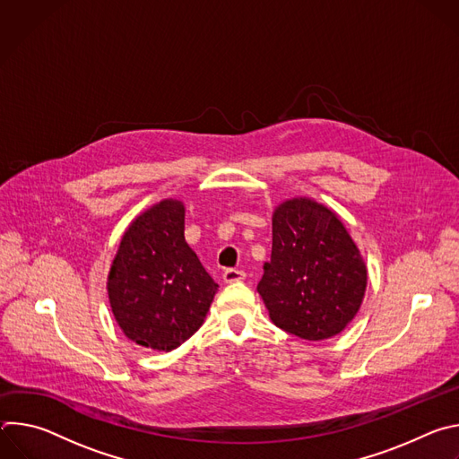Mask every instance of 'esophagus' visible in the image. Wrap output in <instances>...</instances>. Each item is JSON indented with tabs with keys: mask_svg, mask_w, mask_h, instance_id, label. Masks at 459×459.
Here are the masks:
<instances>
[{
	"mask_svg": "<svg viewBox=\"0 0 459 459\" xmlns=\"http://www.w3.org/2000/svg\"><path fill=\"white\" fill-rule=\"evenodd\" d=\"M245 280V273L243 271H238V269H227L223 273V281L225 283H236V281H241Z\"/></svg>",
	"mask_w": 459,
	"mask_h": 459,
	"instance_id": "34e87169",
	"label": "esophagus"
}]
</instances>
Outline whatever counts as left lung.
<instances>
[{
	"instance_id": "left-lung-1",
	"label": "left lung",
	"mask_w": 459,
	"mask_h": 459,
	"mask_svg": "<svg viewBox=\"0 0 459 459\" xmlns=\"http://www.w3.org/2000/svg\"><path fill=\"white\" fill-rule=\"evenodd\" d=\"M365 289V261L331 209L294 198L274 211L273 254L257 283L274 325L301 340H329L358 314Z\"/></svg>"
}]
</instances>
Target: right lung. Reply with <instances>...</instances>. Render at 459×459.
<instances>
[{
  "label": "right lung",
  "instance_id": "add662e5",
  "mask_svg": "<svg viewBox=\"0 0 459 459\" xmlns=\"http://www.w3.org/2000/svg\"><path fill=\"white\" fill-rule=\"evenodd\" d=\"M183 232V204L163 200L128 225L112 261V314L123 334L142 347H179L200 329L218 290Z\"/></svg>",
  "mask_w": 459,
  "mask_h": 459
}]
</instances>
